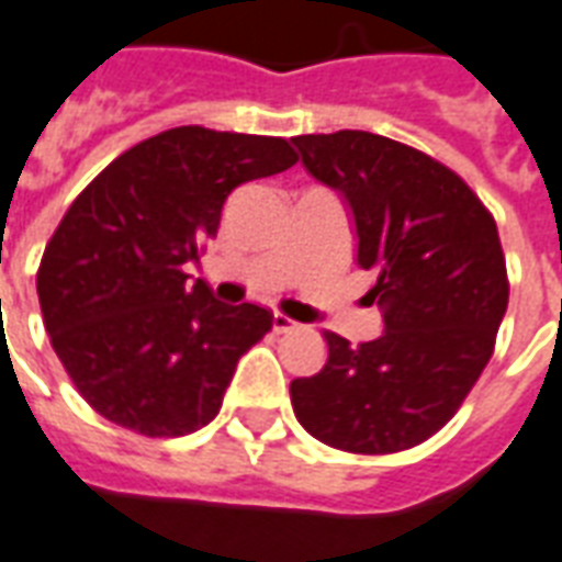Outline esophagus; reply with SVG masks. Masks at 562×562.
I'll list each match as a JSON object with an SVG mask.
<instances>
[{
	"label": "esophagus",
	"mask_w": 562,
	"mask_h": 562,
	"mask_svg": "<svg viewBox=\"0 0 562 562\" xmlns=\"http://www.w3.org/2000/svg\"><path fill=\"white\" fill-rule=\"evenodd\" d=\"M270 322H273V330H277V334H289V330H294V327H297V324H294L289 315H282V313H273V318H270Z\"/></svg>",
	"instance_id": "obj_1"
}]
</instances>
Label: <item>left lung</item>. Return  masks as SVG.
I'll return each mask as SVG.
<instances>
[{
	"instance_id": "1",
	"label": "left lung",
	"mask_w": 562,
	"mask_h": 562,
	"mask_svg": "<svg viewBox=\"0 0 562 562\" xmlns=\"http://www.w3.org/2000/svg\"><path fill=\"white\" fill-rule=\"evenodd\" d=\"M306 172L351 211L357 265L375 273L384 334L327 339V363L294 378V417L345 452H398L459 411L494 351L509 282L494 217L452 169L378 133L292 139Z\"/></svg>"
}]
</instances>
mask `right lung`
<instances>
[{
    "mask_svg": "<svg viewBox=\"0 0 562 562\" xmlns=\"http://www.w3.org/2000/svg\"><path fill=\"white\" fill-rule=\"evenodd\" d=\"M297 164L280 136L187 124L115 157L53 232L37 301L80 396L115 426L181 438L220 414L268 310L228 306L184 265L214 238L235 187Z\"/></svg>",
    "mask_w": 562,
    "mask_h": 562,
    "instance_id": "obj_1",
    "label": "right lung"
}]
</instances>
